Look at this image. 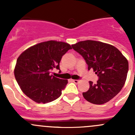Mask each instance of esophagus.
Wrapping results in <instances>:
<instances>
[{
    "instance_id": "obj_1",
    "label": "esophagus",
    "mask_w": 135,
    "mask_h": 135,
    "mask_svg": "<svg viewBox=\"0 0 135 135\" xmlns=\"http://www.w3.org/2000/svg\"><path fill=\"white\" fill-rule=\"evenodd\" d=\"M73 81L74 83H75V84H78V83L80 82V80H73Z\"/></svg>"
}]
</instances>
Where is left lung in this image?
<instances>
[{"label": "left lung", "instance_id": "1", "mask_svg": "<svg viewBox=\"0 0 135 135\" xmlns=\"http://www.w3.org/2000/svg\"><path fill=\"white\" fill-rule=\"evenodd\" d=\"M97 74V84L89 81V89L83 93L88 102L95 104L107 103L117 95L124 85L129 63L118 49L108 44L85 40L72 45Z\"/></svg>", "mask_w": 135, "mask_h": 135}]
</instances>
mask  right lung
Instances as JSON below:
<instances>
[{
    "mask_svg": "<svg viewBox=\"0 0 135 135\" xmlns=\"http://www.w3.org/2000/svg\"><path fill=\"white\" fill-rule=\"evenodd\" d=\"M72 49L65 42L50 40L31 46L17 58L14 75L22 91L37 103H47L61 96L66 80L51 74L59 70L62 57Z\"/></svg>",
    "mask_w": 135,
    "mask_h": 135,
    "instance_id": "add662e5",
    "label": "right lung"
}]
</instances>
